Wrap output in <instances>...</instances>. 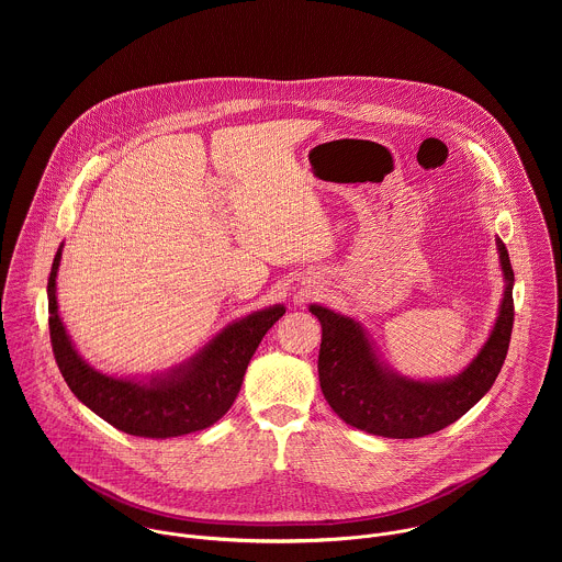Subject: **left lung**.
I'll return each mask as SVG.
<instances>
[{
    "instance_id": "8db88e82",
    "label": "left lung",
    "mask_w": 562,
    "mask_h": 562,
    "mask_svg": "<svg viewBox=\"0 0 562 562\" xmlns=\"http://www.w3.org/2000/svg\"><path fill=\"white\" fill-rule=\"evenodd\" d=\"M497 252L506 279L499 316L481 352L454 379L413 381L394 374L379 361L359 322L321 305L310 307L322 324V394L346 424L379 437L415 439L450 426L491 390L506 359L515 321V274L499 238Z\"/></svg>"
}]
</instances>
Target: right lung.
I'll return each instance as SVG.
<instances>
[{"instance_id":"add662e5","label":"right lung","mask_w":562,"mask_h":562,"mask_svg":"<svg viewBox=\"0 0 562 562\" xmlns=\"http://www.w3.org/2000/svg\"><path fill=\"white\" fill-rule=\"evenodd\" d=\"M60 257L63 246L54 257L47 283L49 337L56 363L78 401L127 435L168 439L218 422L236 401L259 341L285 314L283 305H274L225 326L194 357L149 383L105 376L81 359L58 316L56 274Z\"/></svg>"}]
</instances>
